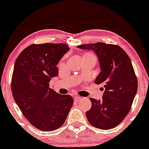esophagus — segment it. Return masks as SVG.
Wrapping results in <instances>:
<instances>
[{"mask_svg":"<svg viewBox=\"0 0 149 149\" xmlns=\"http://www.w3.org/2000/svg\"><path fill=\"white\" fill-rule=\"evenodd\" d=\"M73 97H74L75 100H80L81 98H82V97H81L80 96H78V95H74Z\"/></svg>","mask_w":149,"mask_h":149,"instance_id":"obj_1","label":"esophagus"}]
</instances>
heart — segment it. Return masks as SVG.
Masks as SVG:
<instances>
[{
    "label": "heart",
    "mask_w": 149,
    "mask_h": 149,
    "mask_svg": "<svg viewBox=\"0 0 149 149\" xmlns=\"http://www.w3.org/2000/svg\"><path fill=\"white\" fill-rule=\"evenodd\" d=\"M85 55H93V54H90V53H88V54H86Z\"/></svg>",
    "instance_id": "b5f03b06"
}]
</instances>
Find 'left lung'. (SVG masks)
<instances>
[{
  "label": "left lung",
  "mask_w": 149,
  "mask_h": 149,
  "mask_svg": "<svg viewBox=\"0 0 149 149\" xmlns=\"http://www.w3.org/2000/svg\"><path fill=\"white\" fill-rule=\"evenodd\" d=\"M78 47L96 54L100 73L95 83L102 84L105 88L101 100L90 98L91 108L86 112V118L95 128L113 129L129 113L137 93V80L131 60L118 45L99 42Z\"/></svg>",
  "instance_id": "8db88e82"
}]
</instances>
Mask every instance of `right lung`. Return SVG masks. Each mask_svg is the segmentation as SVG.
Returning <instances> with one entry per match:
<instances>
[{
    "mask_svg": "<svg viewBox=\"0 0 149 149\" xmlns=\"http://www.w3.org/2000/svg\"><path fill=\"white\" fill-rule=\"evenodd\" d=\"M70 49L63 43L31 45L17 58L12 78V92L24 116L33 127L44 131L61 127L73 99L49 88L51 79L58 75L56 67Z\"/></svg>",
    "mask_w": 149,
    "mask_h": 149,
    "instance_id": "right-lung-1",
    "label": "right lung"
}]
</instances>
